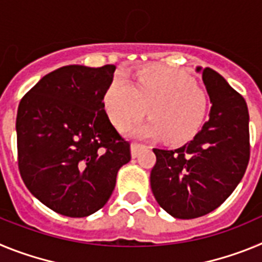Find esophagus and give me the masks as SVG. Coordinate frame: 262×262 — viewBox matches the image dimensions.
<instances>
[{"mask_svg": "<svg viewBox=\"0 0 262 262\" xmlns=\"http://www.w3.org/2000/svg\"><path fill=\"white\" fill-rule=\"evenodd\" d=\"M145 145L142 144V143H138V142H134L133 144H131V154H133V157H136L139 155V152H140V149H143Z\"/></svg>", "mask_w": 262, "mask_h": 262, "instance_id": "34e87169", "label": "esophagus"}]
</instances>
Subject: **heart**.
<instances>
[{"instance_id": "1", "label": "heart", "mask_w": 262, "mask_h": 262, "mask_svg": "<svg viewBox=\"0 0 262 262\" xmlns=\"http://www.w3.org/2000/svg\"><path fill=\"white\" fill-rule=\"evenodd\" d=\"M105 110L118 128H127L147 113L152 118L135 133L182 143L201 128L209 110V97L190 76L174 68H148L131 84L117 75L105 93Z\"/></svg>"}]
</instances>
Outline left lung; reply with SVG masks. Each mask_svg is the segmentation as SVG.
Wrapping results in <instances>:
<instances>
[{
    "label": "left lung",
    "instance_id": "left-lung-1",
    "mask_svg": "<svg viewBox=\"0 0 262 262\" xmlns=\"http://www.w3.org/2000/svg\"><path fill=\"white\" fill-rule=\"evenodd\" d=\"M202 72L212 106L190 142L166 151L154 148L152 193L168 214L194 219L214 211L242 181L251 156L247 102L217 72Z\"/></svg>",
    "mask_w": 262,
    "mask_h": 262
}]
</instances>
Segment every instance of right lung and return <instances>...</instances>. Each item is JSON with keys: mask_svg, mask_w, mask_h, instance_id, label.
<instances>
[{"mask_svg": "<svg viewBox=\"0 0 262 262\" xmlns=\"http://www.w3.org/2000/svg\"><path fill=\"white\" fill-rule=\"evenodd\" d=\"M115 66H67L51 72L20 99L18 168L30 193L57 214L84 217L102 209L129 142L111 124L106 90Z\"/></svg>", "mask_w": 262, "mask_h": 262, "instance_id": "1", "label": "right lung"}]
</instances>
